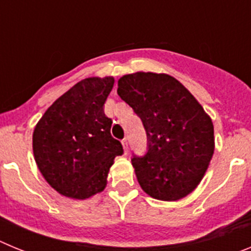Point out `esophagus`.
<instances>
[{"mask_svg": "<svg viewBox=\"0 0 251 251\" xmlns=\"http://www.w3.org/2000/svg\"><path fill=\"white\" fill-rule=\"evenodd\" d=\"M122 145H123L124 152L127 153L128 152V141H127V138H124L123 141H122Z\"/></svg>", "mask_w": 251, "mask_h": 251, "instance_id": "esophagus-1", "label": "esophagus"}]
</instances>
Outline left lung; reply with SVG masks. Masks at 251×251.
I'll return each mask as SVG.
<instances>
[{
  "label": "left lung",
  "instance_id": "obj_1",
  "mask_svg": "<svg viewBox=\"0 0 251 251\" xmlns=\"http://www.w3.org/2000/svg\"><path fill=\"white\" fill-rule=\"evenodd\" d=\"M118 95L141 118L147 153L133 156L142 190L177 201L200 183L215 150L214 124L201 104L167 74L134 73L118 80Z\"/></svg>",
  "mask_w": 251,
  "mask_h": 251
}]
</instances>
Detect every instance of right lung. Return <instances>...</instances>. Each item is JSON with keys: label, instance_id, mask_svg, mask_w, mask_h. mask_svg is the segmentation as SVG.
I'll use <instances>...</instances> for the list:
<instances>
[{"label": "right lung", "instance_id": "obj_1", "mask_svg": "<svg viewBox=\"0 0 251 251\" xmlns=\"http://www.w3.org/2000/svg\"><path fill=\"white\" fill-rule=\"evenodd\" d=\"M112 76L86 77L48 108L32 134V150L44 178L59 194L85 200L105 188L110 166L123 154L110 134L104 103Z\"/></svg>", "mask_w": 251, "mask_h": 251}]
</instances>
